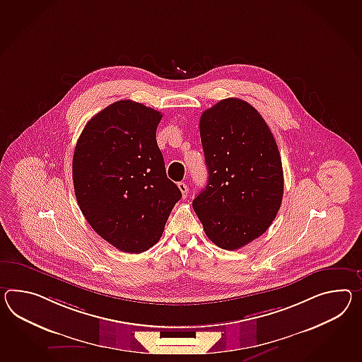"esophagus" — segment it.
<instances>
[{"label": "esophagus", "instance_id": "1", "mask_svg": "<svg viewBox=\"0 0 362 362\" xmlns=\"http://www.w3.org/2000/svg\"><path fill=\"white\" fill-rule=\"evenodd\" d=\"M177 187H179L180 192H182L183 199H185V197H187V194H188V187H187V185H185V182H180V183H177Z\"/></svg>", "mask_w": 362, "mask_h": 362}]
</instances>
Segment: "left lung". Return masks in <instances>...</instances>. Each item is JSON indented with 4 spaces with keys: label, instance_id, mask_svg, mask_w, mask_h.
<instances>
[{
    "label": "left lung",
    "instance_id": "obj_1",
    "mask_svg": "<svg viewBox=\"0 0 362 362\" xmlns=\"http://www.w3.org/2000/svg\"><path fill=\"white\" fill-rule=\"evenodd\" d=\"M200 136L208 183L192 202L206 237L238 250L260 237L281 205L284 174L274 134L254 107L238 98L204 111Z\"/></svg>",
    "mask_w": 362,
    "mask_h": 362
}]
</instances>
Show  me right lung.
I'll list each match as a JSON object with an SVG mask.
<instances>
[{"label": "right lung", "mask_w": 362, "mask_h": 362, "mask_svg": "<svg viewBox=\"0 0 362 362\" xmlns=\"http://www.w3.org/2000/svg\"><path fill=\"white\" fill-rule=\"evenodd\" d=\"M160 119L141 103L115 102L88 120L73 154L81 212L98 235L123 252L154 246L182 197L156 140Z\"/></svg>", "instance_id": "1"}]
</instances>
